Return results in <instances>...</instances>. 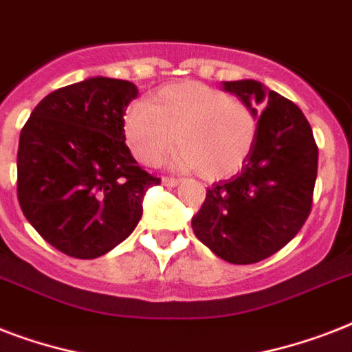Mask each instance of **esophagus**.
I'll return each mask as SVG.
<instances>
[{
    "mask_svg": "<svg viewBox=\"0 0 352 352\" xmlns=\"http://www.w3.org/2000/svg\"><path fill=\"white\" fill-rule=\"evenodd\" d=\"M162 184H164V186L173 188L179 184V179H177V177H164V179H162Z\"/></svg>",
    "mask_w": 352,
    "mask_h": 352,
    "instance_id": "esophagus-1",
    "label": "esophagus"
}]
</instances>
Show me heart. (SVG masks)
Listing matches in <instances>:
<instances>
[{
	"instance_id": "b5f03b06",
	"label": "heart",
	"mask_w": 352,
	"mask_h": 352,
	"mask_svg": "<svg viewBox=\"0 0 352 352\" xmlns=\"http://www.w3.org/2000/svg\"><path fill=\"white\" fill-rule=\"evenodd\" d=\"M256 135L250 107L199 82L162 87L148 104H133L124 117L126 142L142 164L160 162L175 140V164L208 181L237 173Z\"/></svg>"
}]
</instances>
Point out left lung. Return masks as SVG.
Segmentation results:
<instances>
[{"instance_id":"1","label":"left lung","mask_w":352,"mask_h":352,"mask_svg":"<svg viewBox=\"0 0 352 352\" xmlns=\"http://www.w3.org/2000/svg\"><path fill=\"white\" fill-rule=\"evenodd\" d=\"M223 85L259 115L256 142L241 173L208 188L192 228L217 257L250 265L281 250L305 225L318 175V146L294 102L256 80Z\"/></svg>"}]
</instances>
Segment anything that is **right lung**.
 Segmentation results:
<instances>
[{"instance_id":"1","label":"right lung","mask_w":352,"mask_h":352,"mask_svg":"<svg viewBox=\"0 0 352 352\" xmlns=\"http://www.w3.org/2000/svg\"><path fill=\"white\" fill-rule=\"evenodd\" d=\"M135 84L87 78L52 91L19 135L18 201L56 250L95 259L120 245L142 217L159 177L138 166L124 137Z\"/></svg>"}]
</instances>
